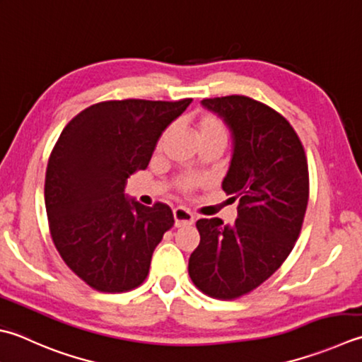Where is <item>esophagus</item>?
<instances>
[{"instance_id": "1", "label": "esophagus", "mask_w": 362, "mask_h": 362, "mask_svg": "<svg viewBox=\"0 0 362 362\" xmlns=\"http://www.w3.org/2000/svg\"><path fill=\"white\" fill-rule=\"evenodd\" d=\"M174 221H175V228H185V226H191L194 223V216L191 211L185 207H177L174 209Z\"/></svg>"}]
</instances>
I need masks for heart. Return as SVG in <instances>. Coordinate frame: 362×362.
<instances>
[{"label":"heart","mask_w":362,"mask_h":362,"mask_svg":"<svg viewBox=\"0 0 362 362\" xmlns=\"http://www.w3.org/2000/svg\"><path fill=\"white\" fill-rule=\"evenodd\" d=\"M196 132L197 136L201 138H207V136H216V134H221V136H226V129L221 120H218L214 116H202L199 120L196 122ZM201 180L196 179V177H185L179 182V185L182 189H191L196 185H199Z\"/></svg>","instance_id":"heart-1"}]
</instances>
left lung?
<instances>
[{
	"instance_id": "obj_1",
	"label": "left lung",
	"mask_w": 362,
	"mask_h": 362,
	"mask_svg": "<svg viewBox=\"0 0 362 362\" xmlns=\"http://www.w3.org/2000/svg\"><path fill=\"white\" fill-rule=\"evenodd\" d=\"M201 103L230 132L223 189L240 204L233 226L219 218L196 223L201 242L188 273L205 295L233 300L270 278L293 250L308 207V160L292 125L270 106L245 95Z\"/></svg>"
}]
</instances>
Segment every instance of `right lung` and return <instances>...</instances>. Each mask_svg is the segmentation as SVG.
<instances>
[{
	"label": "right lung",
	"instance_id": "right-lung-1",
	"mask_svg": "<svg viewBox=\"0 0 362 362\" xmlns=\"http://www.w3.org/2000/svg\"><path fill=\"white\" fill-rule=\"evenodd\" d=\"M191 102L95 103L70 120L49 155L45 209L53 243L98 292L143 284L153 250L173 228L166 204L146 207L125 194V185L147 168L161 133Z\"/></svg>",
	"mask_w": 362,
	"mask_h": 362
}]
</instances>
